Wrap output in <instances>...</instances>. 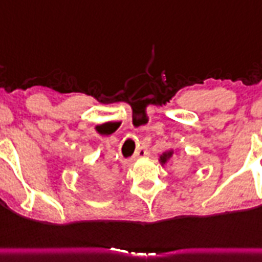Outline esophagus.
<instances>
[{
    "mask_svg": "<svg viewBox=\"0 0 262 262\" xmlns=\"http://www.w3.org/2000/svg\"><path fill=\"white\" fill-rule=\"evenodd\" d=\"M145 156H148V149L141 146V148H138L137 151H136L135 158H141V157H145Z\"/></svg>",
    "mask_w": 262,
    "mask_h": 262,
    "instance_id": "1",
    "label": "esophagus"
}]
</instances>
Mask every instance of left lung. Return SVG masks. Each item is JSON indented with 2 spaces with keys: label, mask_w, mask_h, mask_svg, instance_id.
Segmentation results:
<instances>
[{
  "label": "left lung",
  "mask_w": 262,
  "mask_h": 262,
  "mask_svg": "<svg viewBox=\"0 0 262 262\" xmlns=\"http://www.w3.org/2000/svg\"><path fill=\"white\" fill-rule=\"evenodd\" d=\"M173 153H174L173 150H168V151H165V153H162V155L160 156V162H161V165L166 164V162L170 160V157L173 156Z\"/></svg>",
  "instance_id": "1"
}]
</instances>
